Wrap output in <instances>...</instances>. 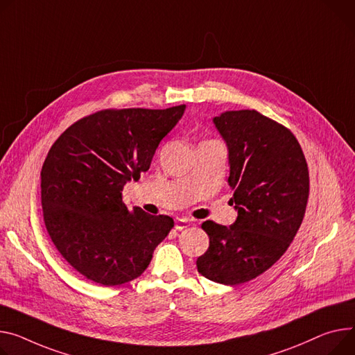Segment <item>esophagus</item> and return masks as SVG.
I'll return each instance as SVG.
<instances>
[{"label": "esophagus", "mask_w": 355, "mask_h": 355, "mask_svg": "<svg viewBox=\"0 0 355 355\" xmlns=\"http://www.w3.org/2000/svg\"><path fill=\"white\" fill-rule=\"evenodd\" d=\"M190 219H186V217H178V219L175 220V227L178 229V230H183V229H186L187 226H190Z\"/></svg>", "instance_id": "1"}]
</instances>
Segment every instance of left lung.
Here are the masks:
<instances>
[{"mask_svg": "<svg viewBox=\"0 0 355 355\" xmlns=\"http://www.w3.org/2000/svg\"><path fill=\"white\" fill-rule=\"evenodd\" d=\"M229 148L230 202L239 216L226 227L206 220L209 249L198 261L206 279L236 286L268 270L288 249L310 192L306 156L293 132L254 109L213 119Z\"/></svg>", "mask_w": 355, "mask_h": 355, "instance_id": "8db88e82", "label": "left lung"}]
</instances>
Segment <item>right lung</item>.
Returning <instances> with one entry per match:
<instances>
[{"instance_id":"1","label":"right lung","mask_w":355,"mask_h":355,"mask_svg":"<svg viewBox=\"0 0 355 355\" xmlns=\"http://www.w3.org/2000/svg\"><path fill=\"white\" fill-rule=\"evenodd\" d=\"M183 112L184 105L102 109L51 146L41 171L44 223L58 253L85 279L111 287L139 277L175 226L169 216L128 209L122 190L150 168Z\"/></svg>"}]
</instances>
